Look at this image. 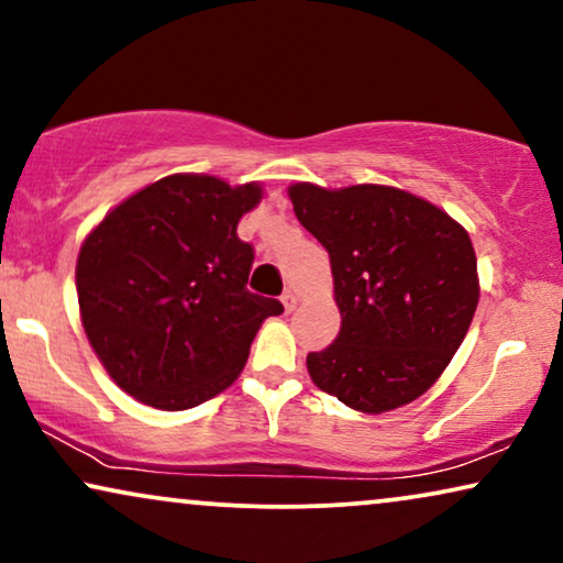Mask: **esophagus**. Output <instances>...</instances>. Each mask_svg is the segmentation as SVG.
Instances as JSON below:
<instances>
[{"instance_id": "obj_1", "label": "esophagus", "mask_w": 563, "mask_h": 563, "mask_svg": "<svg viewBox=\"0 0 563 563\" xmlns=\"http://www.w3.org/2000/svg\"><path fill=\"white\" fill-rule=\"evenodd\" d=\"M282 305H284V310H287V312L295 310V307H297V295H295V291H291V289L284 291V295H282Z\"/></svg>"}]
</instances>
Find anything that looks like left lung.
Segmentation results:
<instances>
[{
  "label": "left lung",
  "instance_id": "8db88e82",
  "mask_svg": "<svg viewBox=\"0 0 563 563\" xmlns=\"http://www.w3.org/2000/svg\"><path fill=\"white\" fill-rule=\"evenodd\" d=\"M295 214L325 245L341 333L307 356L314 387L382 415L433 387L479 305L466 228L428 199L384 184H289Z\"/></svg>",
  "mask_w": 563,
  "mask_h": 563
}]
</instances>
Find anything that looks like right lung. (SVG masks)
<instances>
[{"label":"right lung","mask_w":563,"mask_h":563,"mask_svg":"<svg viewBox=\"0 0 563 563\" xmlns=\"http://www.w3.org/2000/svg\"><path fill=\"white\" fill-rule=\"evenodd\" d=\"M264 184L172 174L112 207L76 258L84 333L122 391L156 410H189L241 376L282 302L245 289L253 249L238 222Z\"/></svg>","instance_id":"right-lung-1"}]
</instances>
